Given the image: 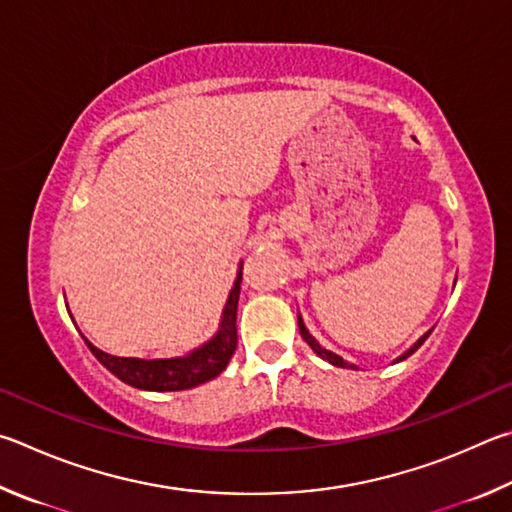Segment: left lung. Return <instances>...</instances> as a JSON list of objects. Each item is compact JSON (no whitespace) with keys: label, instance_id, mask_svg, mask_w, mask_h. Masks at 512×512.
Here are the masks:
<instances>
[{"label":"left lung","instance_id":"1","mask_svg":"<svg viewBox=\"0 0 512 512\" xmlns=\"http://www.w3.org/2000/svg\"><path fill=\"white\" fill-rule=\"evenodd\" d=\"M299 330H301V337L303 339H306V342H308V346L312 348V351H315L319 357H321V360H326V362H330V364H333V366H342V369H355V366L351 364V362H346L344 360V357H339V355H335V353H330V351H326V348L324 346H321L319 342H317V339L315 337H312L310 333H308V328H306V324H303V319L299 317ZM429 337V333H425L423 337H420L418 339V342L414 344V346H411L409 348V351L407 353H402L400 357H398V360L396 362H402V360H407V357L409 355H414L416 351H418V348L420 346H423V342H425V339Z\"/></svg>","mask_w":512,"mask_h":512}]
</instances>
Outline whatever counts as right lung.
Returning <instances> with one entry per match:
<instances>
[{
  "mask_svg": "<svg viewBox=\"0 0 512 512\" xmlns=\"http://www.w3.org/2000/svg\"><path fill=\"white\" fill-rule=\"evenodd\" d=\"M240 281H242V263L236 276V283L229 292L227 306L222 310L220 328L209 342L173 360H139V357H116L98 351L96 346L87 342L89 351L101 362L107 371L116 375L121 382L130 384L134 389L143 391H184L200 387L227 369L231 355L236 353L238 333H236V312L240 299Z\"/></svg>",
  "mask_w": 512,
  "mask_h": 512,
  "instance_id": "obj_1",
  "label": "right lung"
}]
</instances>
